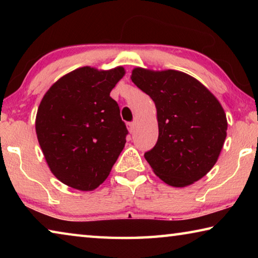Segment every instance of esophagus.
I'll list each match as a JSON object with an SVG mask.
<instances>
[{"instance_id":"34e87169","label":"esophagus","mask_w":258,"mask_h":258,"mask_svg":"<svg viewBox=\"0 0 258 258\" xmlns=\"http://www.w3.org/2000/svg\"><path fill=\"white\" fill-rule=\"evenodd\" d=\"M126 126H127V130L130 131L131 134H133L135 132V123H127Z\"/></svg>"}]
</instances>
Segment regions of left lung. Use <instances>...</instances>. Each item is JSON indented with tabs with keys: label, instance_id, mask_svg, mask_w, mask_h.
<instances>
[{
	"label": "left lung",
	"instance_id": "left-lung-1",
	"mask_svg": "<svg viewBox=\"0 0 258 258\" xmlns=\"http://www.w3.org/2000/svg\"><path fill=\"white\" fill-rule=\"evenodd\" d=\"M132 82L154 100L159 135L145 158L160 180L183 187L211 171L223 148L228 121L202 83L177 71L134 68Z\"/></svg>",
	"mask_w": 258,
	"mask_h": 258
}]
</instances>
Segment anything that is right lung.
Here are the masks:
<instances>
[{
	"label": "right lung",
	"mask_w": 258,
	"mask_h": 258,
	"mask_svg": "<svg viewBox=\"0 0 258 258\" xmlns=\"http://www.w3.org/2000/svg\"><path fill=\"white\" fill-rule=\"evenodd\" d=\"M123 67L75 69L56 81L43 97L35 128L53 175L81 191L103 183L126 143L128 131L111 90Z\"/></svg>",
	"instance_id": "obj_1"
}]
</instances>
